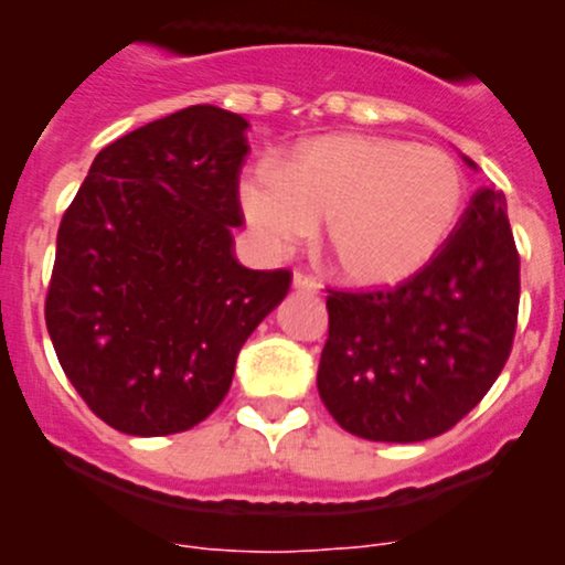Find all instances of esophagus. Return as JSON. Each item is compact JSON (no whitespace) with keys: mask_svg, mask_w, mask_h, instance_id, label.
Here are the masks:
<instances>
[{"mask_svg":"<svg viewBox=\"0 0 565 565\" xmlns=\"http://www.w3.org/2000/svg\"><path fill=\"white\" fill-rule=\"evenodd\" d=\"M292 287L298 289V292H306V295H317L319 292L317 278L306 276V273H295V276H292Z\"/></svg>","mask_w":565,"mask_h":565,"instance_id":"1","label":"esophagus"}]
</instances>
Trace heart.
<instances>
[{
    "label": "heart",
    "mask_w": 565,
    "mask_h": 565,
    "mask_svg": "<svg viewBox=\"0 0 565 565\" xmlns=\"http://www.w3.org/2000/svg\"><path fill=\"white\" fill-rule=\"evenodd\" d=\"M465 172L448 152L388 136L330 134L281 163L262 158L237 180L246 224L270 254H287L322 226L335 273L388 287L424 270L459 224Z\"/></svg>",
    "instance_id": "b5f03b06"
}]
</instances>
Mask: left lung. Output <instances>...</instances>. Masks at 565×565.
<instances>
[{
    "mask_svg": "<svg viewBox=\"0 0 565 565\" xmlns=\"http://www.w3.org/2000/svg\"><path fill=\"white\" fill-rule=\"evenodd\" d=\"M516 311L520 254L505 196L478 188L424 270L377 292L330 289L319 396L335 424L363 440L443 435L503 372Z\"/></svg>",
    "mask_w": 565,
    "mask_h": 565,
    "instance_id": "left-lung-1",
    "label": "left lung"
}]
</instances>
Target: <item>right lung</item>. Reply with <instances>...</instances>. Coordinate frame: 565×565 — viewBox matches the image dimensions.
Wrapping results in <instances>:
<instances>
[{
	"label": "right lung",
	"mask_w": 565,
	"mask_h": 565,
	"mask_svg": "<svg viewBox=\"0 0 565 565\" xmlns=\"http://www.w3.org/2000/svg\"><path fill=\"white\" fill-rule=\"evenodd\" d=\"M246 128L210 104L141 125L95 156L62 215L45 328L78 396L125 435L207 418L289 292V270L235 259Z\"/></svg>",
	"instance_id": "right-lung-1"
}]
</instances>
